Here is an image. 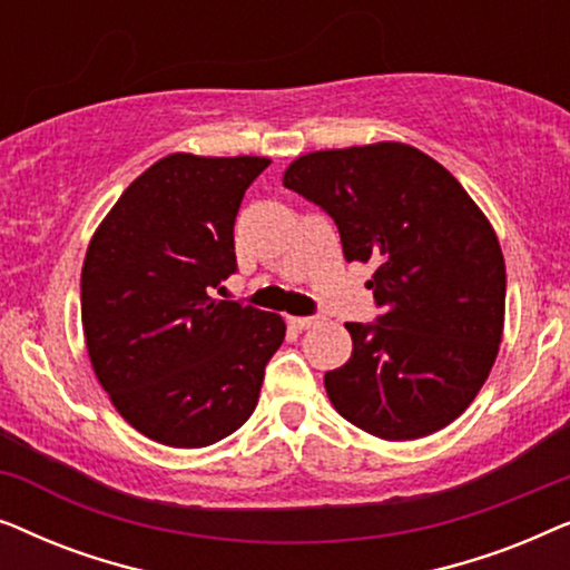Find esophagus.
I'll list each match as a JSON object with an SVG mask.
<instances>
[{"label":"esophagus","mask_w":570,"mask_h":570,"mask_svg":"<svg viewBox=\"0 0 570 570\" xmlns=\"http://www.w3.org/2000/svg\"><path fill=\"white\" fill-rule=\"evenodd\" d=\"M324 316H291V324L298 326V330H311V326L322 324Z\"/></svg>","instance_id":"1"}]
</instances>
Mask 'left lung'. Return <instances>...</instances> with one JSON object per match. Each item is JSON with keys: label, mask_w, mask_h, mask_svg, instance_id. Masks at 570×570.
<instances>
[{"label": "left lung", "mask_w": 570, "mask_h": 570, "mask_svg": "<svg viewBox=\"0 0 570 570\" xmlns=\"http://www.w3.org/2000/svg\"><path fill=\"white\" fill-rule=\"evenodd\" d=\"M283 184L371 262L379 316L347 322L353 355L326 371L334 410L365 433L410 441L470 407L503 334L505 264L485 215L441 163L400 142L303 155Z\"/></svg>", "instance_id": "1"}]
</instances>
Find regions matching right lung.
<instances>
[{
	"instance_id": "add662e5",
	"label": "right lung",
	"mask_w": 570,
	"mask_h": 570,
	"mask_svg": "<svg viewBox=\"0 0 570 570\" xmlns=\"http://www.w3.org/2000/svg\"><path fill=\"white\" fill-rule=\"evenodd\" d=\"M267 158L168 155L121 194L82 264L92 371L131 428L202 449L252 417L285 340L277 314L215 301L238 272L233 225Z\"/></svg>"
}]
</instances>
